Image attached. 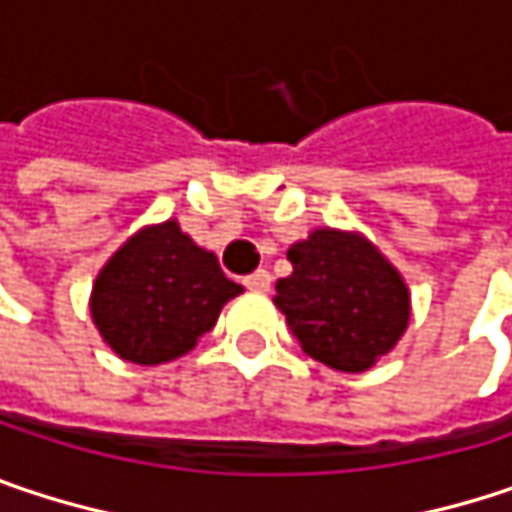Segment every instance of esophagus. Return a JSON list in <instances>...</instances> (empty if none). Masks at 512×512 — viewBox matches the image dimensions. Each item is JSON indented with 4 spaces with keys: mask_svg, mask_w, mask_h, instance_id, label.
<instances>
[{
    "mask_svg": "<svg viewBox=\"0 0 512 512\" xmlns=\"http://www.w3.org/2000/svg\"><path fill=\"white\" fill-rule=\"evenodd\" d=\"M243 284H246L249 290H255V293H266V290L272 287V275H269L266 269H257V272H252Z\"/></svg>",
    "mask_w": 512,
    "mask_h": 512,
    "instance_id": "34e87169",
    "label": "esophagus"
}]
</instances>
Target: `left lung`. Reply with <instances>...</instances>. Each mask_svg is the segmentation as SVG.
Segmentation results:
<instances>
[{"mask_svg": "<svg viewBox=\"0 0 512 512\" xmlns=\"http://www.w3.org/2000/svg\"><path fill=\"white\" fill-rule=\"evenodd\" d=\"M293 275L275 284V304L313 360L363 372L393 349L410 319L401 275L363 237L313 231L290 246Z\"/></svg>", "mask_w": 512, "mask_h": 512, "instance_id": "8db88e82", "label": "left lung"}]
</instances>
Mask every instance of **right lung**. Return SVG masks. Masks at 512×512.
Here are the masks:
<instances>
[{
    "label": "right lung",
    "mask_w": 512,
    "mask_h": 512,
    "mask_svg": "<svg viewBox=\"0 0 512 512\" xmlns=\"http://www.w3.org/2000/svg\"><path fill=\"white\" fill-rule=\"evenodd\" d=\"M243 287L225 278L213 252L178 222L131 237L93 287V322L122 360L155 366L193 349L216 325L222 304Z\"/></svg>",
    "instance_id": "1"
}]
</instances>
